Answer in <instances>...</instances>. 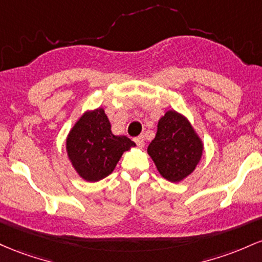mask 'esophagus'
<instances>
[{
    "mask_svg": "<svg viewBox=\"0 0 262 262\" xmlns=\"http://www.w3.org/2000/svg\"><path fill=\"white\" fill-rule=\"evenodd\" d=\"M134 141H135V142H136V145H137V146H139V147H142V146H143V143H145V137H143L142 135H141V136L135 137Z\"/></svg>",
    "mask_w": 262,
    "mask_h": 262,
    "instance_id": "1",
    "label": "esophagus"
}]
</instances>
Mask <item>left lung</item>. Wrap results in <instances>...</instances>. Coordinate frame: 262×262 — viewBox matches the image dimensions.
<instances>
[{
  "label": "left lung",
  "mask_w": 262,
  "mask_h": 262,
  "mask_svg": "<svg viewBox=\"0 0 262 262\" xmlns=\"http://www.w3.org/2000/svg\"><path fill=\"white\" fill-rule=\"evenodd\" d=\"M147 152L163 178L179 182L194 170L203 145L186 117L169 110L158 121L157 134Z\"/></svg>",
  "instance_id": "left-lung-1"
}]
</instances>
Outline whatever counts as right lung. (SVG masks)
Masks as SVG:
<instances>
[{"label": "right lung", "mask_w": 262, "mask_h": 262, "mask_svg": "<svg viewBox=\"0 0 262 262\" xmlns=\"http://www.w3.org/2000/svg\"><path fill=\"white\" fill-rule=\"evenodd\" d=\"M135 142L126 136H115L105 111L96 108L80 117L67 139L69 160L78 174L88 182L107 177L122 154Z\"/></svg>", "instance_id": "add662e5"}]
</instances>
